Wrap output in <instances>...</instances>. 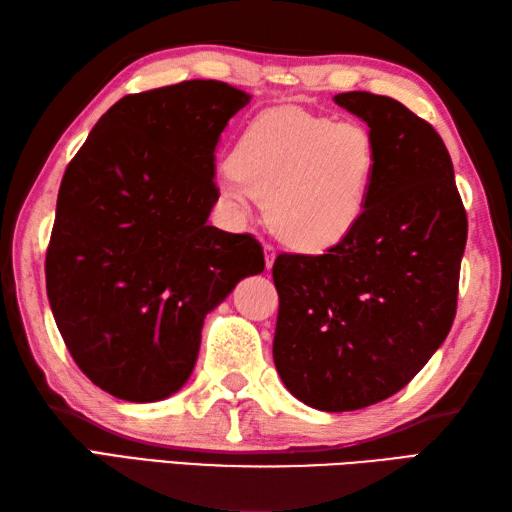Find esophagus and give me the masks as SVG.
<instances>
[{"instance_id": "1", "label": "esophagus", "mask_w": 512, "mask_h": 512, "mask_svg": "<svg viewBox=\"0 0 512 512\" xmlns=\"http://www.w3.org/2000/svg\"><path fill=\"white\" fill-rule=\"evenodd\" d=\"M275 255H277L275 246H273V244H264V259H266V268H273V264H275Z\"/></svg>"}]
</instances>
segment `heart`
<instances>
[{
  "instance_id": "1",
  "label": "heart",
  "mask_w": 512,
  "mask_h": 512,
  "mask_svg": "<svg viewBox=\"0 0 512 512\" xmlns=\"http://www.w3.org/2000/svg\"><path fill=\"white\" fill-rule=\"evenodd\" d=\"M376 171V140L365 125L277 107L239 134L220 189L235 211L264 200L266 222L281 242L319 253L354 233Z\"/></svg>"
}]
</instances>
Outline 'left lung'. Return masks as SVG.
<instances>
[{
	"instance_id": "obj_1",
	"label": "left lung",
	"mask_w": 512,
	"mask_h": 512,
	"mask_svg": "<svg viewBox=\"0 0 512 512\" xmlns=\"http://www.w3.org/2000/svg\"><path fill=\"white\" fill-rule=\"evenodd\" d=\"M334 103L367 123L378 171L345 242L275 259L273 358L301 402L354 411L394 396L447 339L469 224L431 123L372 92L336 94Z\"/></svg>"
}]
</instances>
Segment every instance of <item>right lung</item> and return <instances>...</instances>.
I'll use <instances>...</instances> for the list:
<instances>
[{
	"mask_svg": "<svg viewBox=\"0 0 512 512\" xmlns=\"http://www.w3.org/2000/svg\"><path fill=\"white\" fill-rule=\"evenodd\" d=\"M248 99L200 79L127 94L63 173L46 290L74 363L107 394L178 391L206 312L266 266L253 235L206 224L220 198L215 145Z\"/></svg>",
	"mask_w": 512,
	"mask_h": 512,
	"instance_id": "add662e5",
	"label": "right lung"
}]
</instances>
